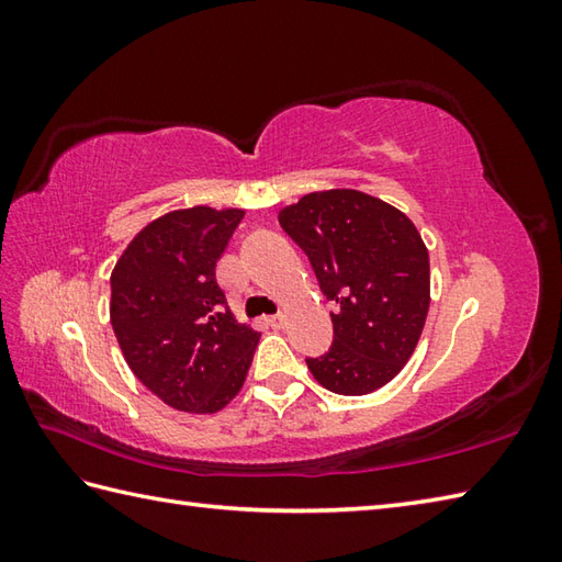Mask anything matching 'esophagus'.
I'll return each mask as SVG.
<instances>
[{
  "mask_svg": "<svg viewBox=\"0 0 562 562\" xmlns=\"http://www.w3.org/2000/svg\"><path fill=\"white\" fill-rule=\"evenodd\" d=\"M268 324H270V326H274V328H282V324H284V316H282V314L268 316Z\"/></svg>",
  "mask_w": 562,
  "mask_h": 562,
  "instance_id": "34e87169",
  "label": "esophagus"
}]
</instances>
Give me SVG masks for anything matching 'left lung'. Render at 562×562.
Listing matches in <instances>:
<instances>
[{"label":"left lung","mask_w":562,"mask_h":562,"mask_svg":"<svg viewBox=\"0 0 562 562\" xmlns=\"http://www.w3.org/2000/svg\"><path fill=\"white\" fill-rule=\"evenodd\" d=\"M280 224L338 304L328 352L306 357L318 384L340 396L389 384L411 360L429 308V256L415 224L345 188L304 195L280 212Z\"/></svg>","instance_id":"8db88e82"}]
</instances>
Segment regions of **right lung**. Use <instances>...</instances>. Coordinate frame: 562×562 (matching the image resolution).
I'll return each instance as SVG.
<instances>
[{"label":"right lung","instance_id":"1","mask_svg":"<svg viewBox=\"0 0 562 562\" xmlns=\"http://www.w3.org/2000/svg\"><path fill=\"white\" fill-rule=\"evenodd\" d=\"M241 220L244 210L164 214L111 274V324L125 362L176 411H222L254 360L260 333L236 324L214 272Z\"/></svg>","mask_w":562,"mask_h":562}]
</instances>
